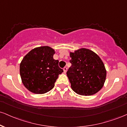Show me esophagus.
Segmentation results:
<instances>
[{
  "label": "esophagus",
  "instance_id": "1",
  "mask_svg": "<svg viewBox=\"0 0 127 127\" xmlns=\"http://www.w3.org/2000/svg\"><path fill=\"white\" fill-rule=\"evenodd\" d=\"M63 70H64V73H66L67 70V67H64L63 68Z\"/></svg>",
  "mask_w": 127,
  "mask_h": 127
}]
</instances>
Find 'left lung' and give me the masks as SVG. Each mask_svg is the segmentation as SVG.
I'll list each match as a JSON object with an SVG mask.
<instances>
[{"instance_id": "obj_1", "label": "left lung", "mask_w": 127, "mask_h": 127, "mask_svg": "<svg viewBox=\"0 0 127 127\" xmlns=\"http://www.w3.org/2000/svg\"><path fill=\"white\" fill-rule=\"evenodd\" d=\"M71 67L67 72L71 88L76 94L91 96L103 88L106 70L103 62L89 49L82 48L70 52Z\"/></svg>"}]
</instances>
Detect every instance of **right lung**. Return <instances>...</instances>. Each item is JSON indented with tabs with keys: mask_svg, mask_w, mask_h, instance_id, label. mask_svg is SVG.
<instances>
[{
	"mask_svg": "<svg viewBox=\"0 0 127 127\" xmlns=\"http://www.w3.org/2000/svg\"><path fill=\"white\" fill-rule=\"evenodd\" d=\"M55 50L48 46L32 49L20 63V76L23 85L29 91L44 94L54 88L59 75L63 70L59 67V60H54Z\"/></svg>",
	"mask_w": 127,
	"mask_h": 127,
	"instance_id": "add662e5",
	"label": "right lung"
}]
</instances>
